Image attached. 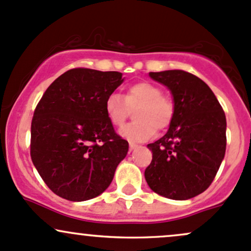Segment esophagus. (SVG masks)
Segmentation results:
<instances>
[{
    "label": "esophagus",
    "instance_id": "obj_1",
    "mask_svg": "<svg viewBox=\"0 0 251 251\" xmlns=\"http://www.w3.org/2000/svg\"><path fill=\"white\" fill-rule=\"evenodd\" d=\"M137 148H138V145L134 144V143H130V150L131 151L134 150V149H137Z\"/></svg>",
    "mask_w": 251,
    "mask_h": 251
}]
</instances>
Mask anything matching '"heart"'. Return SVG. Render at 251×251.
<instances>
[{
  "instance_id": "heart-1",
  "label": "heart",
  "mask_w": 251,
  "mask_h": 251,
  "mask_svg": "<svg viewBox=\"0 0 251 251\" xmlns=\"http://www.w3.org/2000/svg\"><path fill=\"white\" fill-rule=\"evenodd\" d=\"M134 123L120 130V136L130 142H144L164 130L172 123L174 104L170 99L162 95V89L151 82L140 81L131 84L124 98L112 93L104 101V111L109 123L121 127L127 119L130 109H134Z\"/></svg>"
}]
</instances>
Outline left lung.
<instances>
[{"mask_svg": "<svg viewBox=\"0 0 251 251\" xmlns=\"http://www.w3.org/2000/svg\"><path fill=\"white\" fill-rule=\"evenodd\" d=\"M173 96L174 115L162 138L148 145L152 161L145 169L151 189L173 200L201 194L216 177L226 149V118L202 79L182 70L150 73Z\"/></svg>", "mask_w": 251, "mask_h": 251, "instance_id": "obj_1", "label": "left lung"}]
</instances>
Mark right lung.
Instances as JSON below:
<instances>
[{
    "label": "right lung",
    "mask_w": 251,
    "mask_h": 251,
    "mask_svg": "<svg viewBox=\"0 0 251 251\" xmlns=\"http://www.w3.org/2000/svg\"><path fill=\"white\" fill-rule=\"evenodd\" d=\"M124 82L118 71L71 69L54 79L34 111L31 157L44 182L70 201L103 193L125 158L128 143L118 136L104 101Z\"/></svg>",
    "instance_id": "right-lung-1"
}]
</instances>
